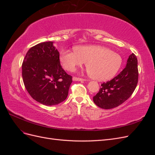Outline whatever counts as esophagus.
I'll use <instances>...</instances> for the list:
<instances>
[{
  "label": "esophagus",
  "mask_w": 155,
  "mask_h": 155,
  "mask_svg": "<svg viewBox=\"0 0 155 155\" xmlns=\"http://www.w3.org/2000/svg\"><path fill=\"white\" fill-rule=\"evenodd\" d=\"M73 81H85V79H84L83 78H76V77H74L72 78Z\"/></svg>",
  "instance_id": "obj_1"
}]
</instances>
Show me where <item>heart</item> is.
<instances>
[{"mask_svg": "<svg viewBox=\"0 0 155 155\" xmlns=\"http://www.w3.org/2000/svg\"><path fill=\"white\" fill-rule=\"evenodd\" d=\"M74 50L61 51L60 62L64 69L74 72L87 62L88 73L98 81H106L113 78L122 64V58L120 54L103 46H77Z\"/></svg>", "mask_w": 155, "mask_h": 155, "instance_id": "heart-1", "label": "heart"}]
</instances>
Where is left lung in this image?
<instances>
[{"instance_id":"left-lung-1","label":"left lung","mask_w":155,"mask_h":155,"mask_svg":"<svg viewBox=\"0 0 155 155\" xmlns=\"http://www.w3.org/2000/svg\"><path fill=\"white\" fill-rule=\"evenodd\" d=\"M138 80V60L137 56L131 54L122 71L110 81L101 84L100 91L93 97V101L104 109L118 107L132 95Z\"/></svg>"}]
</instances>
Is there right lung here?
Listing matches in <instances>:
<instances>
[{
    "mask_svg": "<svg viewBox=\"0 0 155 155\" xmlns=\"http://www.w3.org/2000/svg\"><path fill=\"white\" fill-rule=\"evenodd\" d=\"M23 82L28 92L40 104L52 106L68 94L72 76L62 68L59 52L54 42H43L31 47L22 65Z\"/></svg>",
    "mask_w": 155,
    "mask_h": 155,
    "instance_id": "right-lung-1",
    "label": "right lung"
}]
</instances>
